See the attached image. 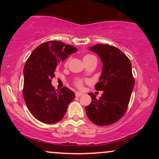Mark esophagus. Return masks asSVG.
Returning <instances> with one entry per match:
<instances>
[{
	"label": "esophagus",
	"instance_id": "obj_1",
	"mask_svg": "<svg viewBox=\"0 0 159 159\" xmlns=\"http://www.w3.org/2000/svg\"><path fill=\"white\" fill-rule=\"evenodd\" d=\"M82 95L81 93H79V92H76L75 93V96L76 97H79V96H81Z\"/></svg>",
	"mask_w": 159,
	"mask_h": 159
}]
</instances>
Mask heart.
Segmentation results:
<instances>
[{"mask_svg":"<svg viewBox=\"0 0 159 159\" xmlns=\"http://www.w3.org/2000/svg\"><path fill=\"white\" fill-rule=\"evenodd\" d=\"M93 58H96V57H95L94 55H93V54H85L84 57V61L85 62V61H90V60L93 59ZM69 61H70L69 59L66 61L65 63H64L65 66H68L69 63ZM84 81H85L84 80H83V79H78V80H76L75 81L74 84H75V87H77V88L81 89L82 87H83V85H84Z\"/></svg>","mask_w":159,"mask_h":159,"instance_id":"obj_1","label":"heart"}]
</instances>
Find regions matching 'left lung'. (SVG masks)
<instances>
[{
	"label": "left lung",
	"mask_w": 159,
	"mask_h": 159,
	"mask_svg": "<svg viewBox=\"0 0 159 159\" xmlns=\"http://www.w3.org/2000/svg\"><path fill=\"white\" fill-rule=\"evenodd\" d=\"M90 50L102 61V72L95 88L103 90V93L98 99L89 93L92 102L85 110L92 123L105 126L117 122L126 112L134 86L132 63L122 51L112 45L98 44Z\"/></svg>",
	"instance_id": "obj_1"
}]
</instances>
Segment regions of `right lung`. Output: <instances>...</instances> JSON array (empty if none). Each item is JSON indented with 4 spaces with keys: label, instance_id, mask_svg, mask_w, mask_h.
I'll return each mask as SVG.
<instances>
[{
    "label": "right lung",
    "instance_id": "add662e5",
    "mask_svg": "<svg viewBox=\"0 0 159 159\" xmlns=\"http://www.w3.org/2000/svg\"><path fill=\"white\" fill-rule=\"evenodd\" d=\"M77 51L62 42L48 41L35 48L27 60L23 96L30 114L42 123L52 124L61 120L75 98L74 92L67 87L55 90L52 79L61 62Z\"/></svg>",
    "mask_w": 159,
    "mask_h": 159
}]
</instances>
